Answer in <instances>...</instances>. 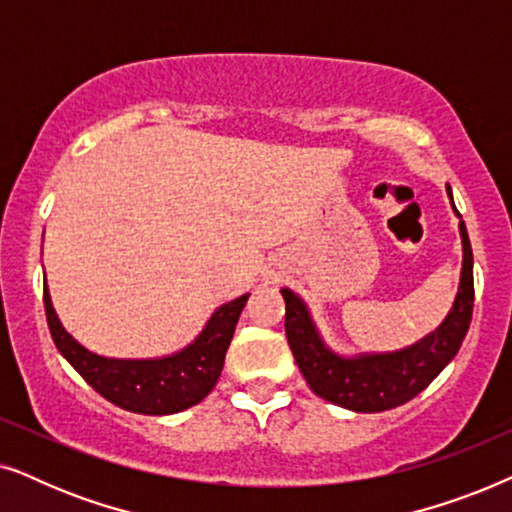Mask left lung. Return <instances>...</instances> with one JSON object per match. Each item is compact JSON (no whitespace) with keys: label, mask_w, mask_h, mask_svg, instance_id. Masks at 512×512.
Here are the masks:
<instances>
[{"label":"left lung","mask_w":512,"mask_h":512,"mask_svg":"<svg viewBox=\"0 0 512 512\" xmlns=\"http://www.w3.org/2000/svg\"><path fill=\"white\" fill-rule=\"evenodd\" d=\"M447 195L452 200L450 186ZM457 216L461 214L457 212ZM459 233L464 244V263L450 314L436 331L398 352L361 354L352 359L331 352L321 340L307 305L293 291L282 289L286 340L314 394L354 412H382L408 403L429 387L433 377L459 352L473 317V251L464 221L459 223Z\"/></svg>","instance_id":"1"}]
</instances>
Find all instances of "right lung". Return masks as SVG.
Wrapping results in <instances>:
<instances>
[{
  "mask_svg": "<svg viewBox=\"0 0 512 512\" xmlns=\"http://www.w3.org/2000/svg\"><path fill=\"white\" fill-rule=\"evenodd\" d=\"M247 298L249 293H244L221 305L198 338L177 354L163 359H107L88 352L65 331L44 286L48 328L60 354L97 394L137 415H174L198 405L214 389Z\"/></svg>",
  "mask_w": 512,
  "mask_h": 512,
  "instance_id": "add662e5",
  "label": "right lung"
}]
</instances>
